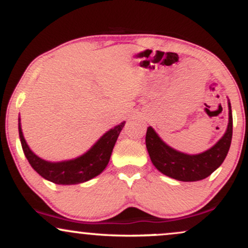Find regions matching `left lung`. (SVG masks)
Masks as SVG:
<instances>
[{"mask_svg": "<svg viewBox=\"0 0 248 248\" xmlns=\"http://www.w3.org/2000/svg\"><path fill=\"white\" fill-rule=\"evenodd\" d=\"M229 108L226 133L211 149L198 155H186L172 149L158 138L152 127H148L146 146L154 166L164 175L183 182L201 181L211 175L223 163L231 146L233 129L231 104H229Z\"/></svg>", "mask_w": 248, "mask_h": 248, "instance_id": "left-lung-1", "label": "left lung"}]
</instances>
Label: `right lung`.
<instances>
[{"label": "right lung", "instance_id": "add662e5", "mask_svg": "<svg viewBox=\"0 0 248 248\" xmlns=\"http://www.w3.org/2000/svg\"><path fill=\"white\" fill-rule=\"evenodd\" d=\"M124 126V122H122L121 124H118L109 132H107L94 146L80 157L71 161L57 162V163L44 161L36 156L31 152L24 140L21 124H18V130L22 148L30 166L47 181L56 184H62V186H71V184L86 182L102 172V170L107 167L109 162L113 148Z\"/></svg>", "mask_w": 248, "mask_h": 248}]
</instances>
